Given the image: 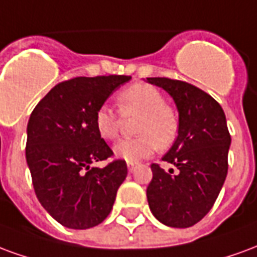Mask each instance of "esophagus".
<instances>
[{
    "label": "esophagus",
    "mask_w": 257,
    "mask_h": 257,
    "mask_svg": "<svg viewBox=\"0 0 257 257\" xmlns=\"http://www.w3.org/2000/svg\"><path fill=\"white\" fill-rule=\"evenodd\" d=\"M138 168V164H135V162H128V171L131 173L135 172V169Z\"/></svg>",
    "instance_id": "1"
}]
</instances>
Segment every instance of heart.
Masks as SVG:
<instances>
[{"mask_svg": "<svg viewBox=\"0 0 257 257\" xmlns=\"http://www.w3.org/2000/svg\"><path fill=\"white\" fill-rule=\"evenodd\" d=\"M119 111L125 117L139 115L136 122V138L118 140L112 153L118 160L139 162L153 156L158 147L167 149L176 140L178 117L172 108L164 104V96L147 84H135L117 96ZM121 118L111 107L103 104L95 114V128L100 138L114 139L119 131Z\"/></svg>", "mask_w": 257, "mask_h": 257, "instance_id": "1", "label": "heart"}]
</instances>
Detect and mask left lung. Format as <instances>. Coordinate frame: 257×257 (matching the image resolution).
I'll return each mask as SVG.
<instances>
[{
  "instance_id": "8db88e82",
  "label": "left lung",
  "mask_w": 257,
  "mask_h": 257,
  "mask_svg": "<svg viewBox=\"0 0 257 257\" xmlns=\"http://www.w3.org/2000/svg\"><path fill=\"white\" fill-rule=\"evenodd\" d=\"M171 96L179 112L178 138L162 161L178 168L167 173L153 164L147 201L162 224L176 228L194 226L215 204L226 180L231 145L224 111L197 86L178 79H146Z\"/></svg>"
}]
</instances>
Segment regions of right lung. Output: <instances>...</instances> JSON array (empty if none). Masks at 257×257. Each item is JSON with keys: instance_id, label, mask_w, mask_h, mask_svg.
Returning a JSON list of instances; mask_svg holds the SVG:
<instances>
[{"instance_id": "add662e5", "label": "right lung", "mask_w": 257, "mask_h": 257, "mask_svg": "<svg viewBox=\"0 0 257 257\" xmlns=\"http://www.w3.org/2000/svg\"><path fill=\"white\" fill-rule=\"evenodd\" d=\"M129 75L77 77L60 82L33 110L26 161L38 201L62 226L90 228L111 212L126 162L90 167L112 156L95 128L97 108Z\"/></svg>"}]
</instances>
